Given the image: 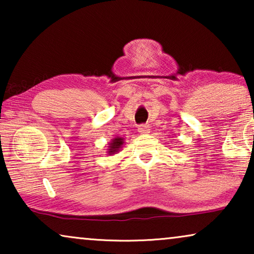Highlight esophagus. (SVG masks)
<instances>
[{"label":"esophagus","instance_id":"1","mask_svg":"<svg viewBox=\"0 0 254 254\" xmlns=\"http://www.w3.org/2000/svg\"><path fill=\"white\" fill-rule=\"evenodd\" d=\"M137 130L140 134H148L149 131H150V127H149L148 125H140L137 128Z\"/></svg>","mask_w":254,"mask_h":254}]
</instances>
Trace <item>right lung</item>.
Returning <instances> with one entry per match:
<instances>
[{"instance_id":"1","label":"right lung","mask_w":254,"mask_h":254,"mask_svg":"<svg viewBox=\"0 0 254 254\" xmlns=\"http://www.w3.org/2000/svg\"><path fill=\"white\" fill-rule=\"evenodd\" d=\"M124 144V138L123 137H116L111 141V143L109 145V154H117V151L120 150L121 145Z\"/></svg>"}]
</instances>
